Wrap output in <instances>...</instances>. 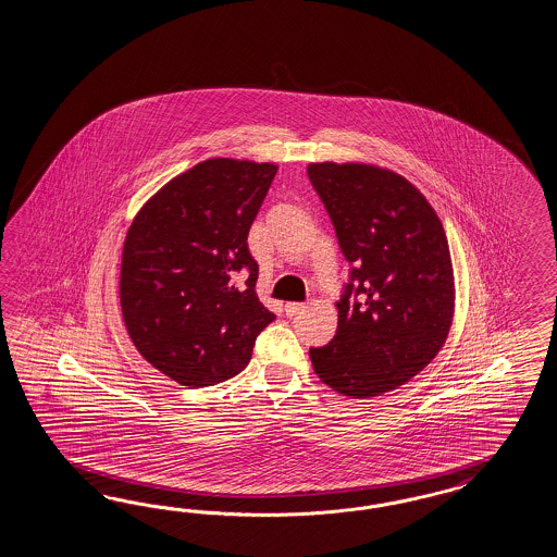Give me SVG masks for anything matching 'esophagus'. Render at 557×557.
Returning <instances> with one entry per match:
<instances>
[{"mask_svg": "<svg viewBox=\"0 0 557 557\" xmlns=\"http://www.w3.org/2000/svg\"><path fill=\"white\" fill-rule=\"evenodd\" d=\"M304 308H306V306L300 302L286 304V314L289 319H292V317H298V314H302Z\"/></svg>", "mask_w": 557, "mask_h": 557, "instance_id": "esophagus-1", "label": "esophagus"}]
</instances>
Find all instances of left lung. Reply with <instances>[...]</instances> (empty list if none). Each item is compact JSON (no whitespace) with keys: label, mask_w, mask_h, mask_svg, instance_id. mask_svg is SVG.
Returning <instances> with one entry per match:
<instances>
[{"label":"left lung","mask_w":557,"mask_h":557,"mask_svg":"<svg viewBox=\"0 0 557 557\" xmlns=\"http://www.w3.org/2000/svg\"><path fill=\"white\" fill-rule=\"evenodd\" d=\"M306 171L354 265L335 304V337L310 349L314 373L359 400L400 388L437 357L454 324L456 277L443 224L421 189L392 169L322 161Z\"/></svg>","instance_id":"1"}]
</instances>
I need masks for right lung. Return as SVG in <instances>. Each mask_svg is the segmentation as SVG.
Returning <instances> with one entry per match:
<instances>
[{
    "instance_id": "obj_1",
    "label": "right lung",
    "mask_w": 557,
    "mask_h": 557,
    "mask_svg": "<svg viewBox=\"0 0 557 557\" xmlns=\"http://www.w3.org/2000/svg\"><path fill=\"white\" fill-rule=\"evenodd\" d=\"M275 163L212 157L136 212L120 263V308L136 351L173 382L203 388L245 370L275 314L259 300L247 235ZM248 280L235 284V273Z\"/></svg>"
}]
</instances>
